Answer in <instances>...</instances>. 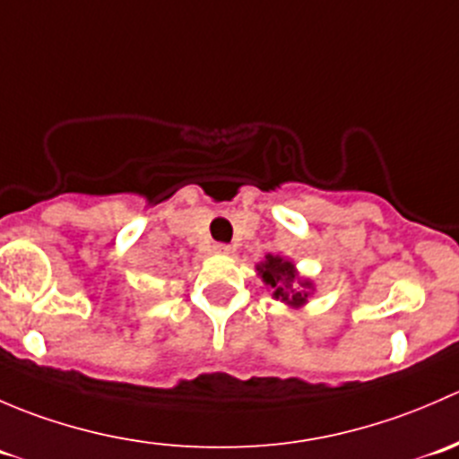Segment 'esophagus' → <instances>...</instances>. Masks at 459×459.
<instances>
[{"mask_svg": "<svg viewBox=\"0 0 459 459\" xmlns=\"http://www.w3.org/2000/svg\"><path fill=\"white\" fill-rule=\"evenodd\" d=\"M212 251H215L217 255H230V253H233V248H230L229 244H215V247H212Z\"/></svg>", "mask_w": 459, "mask_h": 459, "instance_id": "esophagus-1", "label": "esophagus"}]
</instances>
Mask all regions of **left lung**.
<instances>
[{"label":"left lung","instance_id":"obj_1","mask_svg":"<svg viewBox=\"0 0 459 459\" xmlns=\"http://www.w3.org/2000/svg\"><path fill=\"white\" fill-rule=\"evenodd\" d=\"M259 280L264 281L268 290H271L273 299H280L289 308H302L307 307L308 299L316 293V284L308 277L299 275L298 266L293 259L281 255H264L262 262L255 266Z\"/></svg>","mask_w":459,"mask_h":459}]
</instances>
